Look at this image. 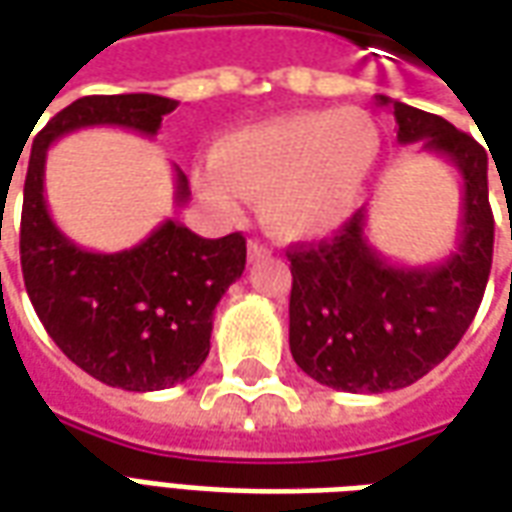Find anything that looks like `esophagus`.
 <instances>
[{
  "mask_svg": "<svg viewBox=\"0 0 512 512\" xmlns=\"http://www.w3.org/2000/svg\"><path fill=\"white\" fill-rule=\"evenodd\" d=\"M271 255V249H268L263 241H249V260H260V257H268Z\"/></svg>",
  "mask_w": 512,
  "mask_h": 512,
  "instance_id": "esophagus-1",
  "label": "esophagus"
}]
</instances>
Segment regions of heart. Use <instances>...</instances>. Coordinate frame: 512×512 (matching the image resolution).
I'll return each instance as SVG.
<instances>
[{
  "mask_svg": "<svg viewBox=\"0 0 512 512\" xmlns=\"http://www.w3.org/2000/svg\"><path fill=\"white\" fill-rule=\"evenodd\" d=\"M378 158L381 131L367 112L304 109L224 134L211 164L194 172V186L227 216L255 197L271 233L310 241L351 219Z\"/></svg>",
  "mask_w": 512,
  "mask_h": 512,
  "instance_id": "1",
  "label": "heart"
}]
</instances>
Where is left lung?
Listing matches in <instances>:
<instances>
[{"instance_id":"obj_1","label":"left lung","mask_w":512,"mask_h":512,"mask_svg":"<svg viewBox=\"0 0 512 512\" xmlns=\"http://www.w3.org/2000/svg\"><path fill=\"white\" fill-rule=\"evenodd\" d=\"M397 142L450 158L463 180L458 249L436 266H395L367 241V208L321 244L290 246V354L318 384L392 392L439 365L477 315L494 257L483 145L414 106L378 95Z\"/></svg>"}]
</instances>
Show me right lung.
Wrapping results in <instances>:
<instances>
[{"instance_id": "add662e5", "label": "right lung", "mask_w": 512, "mask_h": 512, "mask_svg": "<svg viewBox=\"0 0 512 512\" xmlns=\"http://www.w3.org/2000/svg\"><path fill=\"white\" fill-rule=\"evenodd\" d=\"M175 106L150 93L84 95L35 136L24 180L21 271L29 301L73 365L128 392L167 389L200 370L211 351L213 310L244 274L246 238H202L167 219L123 252L82 249L51 219L46 153L60 136L90 126L156 136ZM186 200L189 180L175 167V202Z\"/></svg>"}]
</instances>
